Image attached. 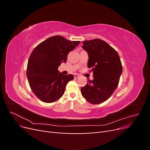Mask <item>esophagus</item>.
I'll list each match as a JSON object with an SVG mask.
<instances>
[{
	"label": "esophagus",
	"mask_w": 150,
	"mask_h": 150,
	"mask_svg": "<svg viewBox=\"0 0 150 150\" xmlns=\"http://www.w3.org/2000/svg\"><path fill=\"white\" fill-rule=\"evenodd\" d=\"M74 76L75 78H78L80 76V75L78 74H74Z\"/></svg>",
	"instance_id": "34e87169"
}]
</instances>
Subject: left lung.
<instances>
[{
  "label": "left lung",
  "mask_w": 150,
  "mask_h": 150,
  "mask_svg": "<svg viewBox=\"0 0 150 150\" xmlns=\"http://www.w3.org/2000/svg\"><path fill=\"white\" fill-rule=\"evenodd\" d=\"M82 47L88 52V67L94 79L81 89L83 96L91 104H100L111 97L117 88L122 67L119 54L103 40H86Z\"/></svg>",
  "instance_id": "8db88e82"
}]
</instances>
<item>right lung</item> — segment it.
<instances>
[{
  "label": "right lung",
  "instance_id": "1",
  "mask_svg": "<svg viewBox=\"0 0 150 150\" xmlns=\"http://www.w3.org/2000/svg\"><path fill=\"white\" fill-rule=\"evenodd\" d=\"M80 42L55 35L40 43L32 52L26 75L32 91L40 101L53 103L64 94L66 84L74 79V76L62 74L58 67Z\"/></svg>",
  "mask_w": 150,
  "mask_h": 150
}]
</instances>
